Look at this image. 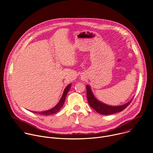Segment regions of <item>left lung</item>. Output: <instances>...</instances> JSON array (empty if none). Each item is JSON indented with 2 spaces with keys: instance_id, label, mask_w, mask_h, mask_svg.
I'll list each match as a JSON object with an SVG mask.
<instances>
[{
  "instance_id": "obj_1",
  "label": "left lung",
  "mask_w": 153,
  "mask_h": 153,
  "mask_svg": "<svg viewBox=\"0 0 153 153\" xmlns=\"http://www.w3.org/2000/svg\"><path fill=\"white\" fill-rule=\"evenodd\" d=\"M86 95L87 99H88V102L90 106L93 108L94 110H96V111L103 115L112 114L123 111L133 99V98H132L131 100H130L128 102L122 105H109L103 103L102 102H100L96 98L91 90V86L89 85H86Z\"/></svg>"
}]
</instances>
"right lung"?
Returning <instances> with one entry per match:
<instances>
[{
    "label": "right lung",
    "instance_id": "1",
    "mask_svg": "<svg viewBox=\"0 0 153 153\" xmlns=\"http://www.w3.org/2000/svg\"><path fill=\"white\" fill-rule=\"evenodd\" d=\"M71 86V83L68 85L66 88H65L64 91H63V94L62 96V97L60 99V100H59V102H58V103L54 106L53 108H52L51 109H50V110H47V111H39V112H37V111H31L34 113H37V114H42V115H44V116H49V115H52V114H56V113L59 112L60 110V108L62 107V106L63 105L64 103H65V99H66V97H67V95L68 94V92L69 91L70 88Z\"/></svg>",
    "mask_w": 153,
    "mask_h": 153
}]
</instances>
